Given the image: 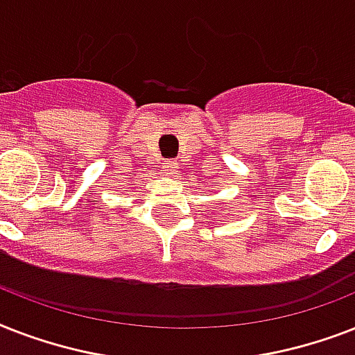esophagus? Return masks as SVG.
<instances>
[{"mask_svg": "<svg viewBox=\"0 0 355 355\" xmlns=\"http://www.w3.org/2000/svg\"><path fill=\"white\" fill-rule=\"evenodd\" d=\"M162 169H164L167 175H173V173H175V169H177V162L166 160V162H164V166H162Z\"/></svg>", "mask_w": 355, "mask_h": 355, "instance_id": "34e87169", "label": "esophagus"}]
</instances>
